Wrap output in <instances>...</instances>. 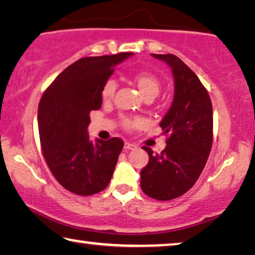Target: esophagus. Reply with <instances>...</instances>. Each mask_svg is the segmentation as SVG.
<instances>
[{
  "label": "esophagus",
  "mask_w": 255,
  "mask_h": 255,
  "mask_svg": "<svg viewBox=\"0 0 255 255\" xmlns=\"http://www.w3.org/2000/svg\"><path fill=\"white\" fill-rule=\"evenodd\" d=\"M125 148H126V149H135L136 145L129 143V141H126V143H125Z\"/></svg>",
  "instance_id": "1"
}]
</instances>
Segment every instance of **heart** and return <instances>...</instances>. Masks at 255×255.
I'll use <instances>...</instances> for the list:
<instances>
[{
  "label": "heart",
  "instance_id": "b5f03b06",
  "mask_svg": "<svg viewBox=\"0 0 255 255\" xmlns=\"http://www.w3.org/2000/svg\"><path fill=\"white\" fill-rule=\"evenodd\" d=\"M133 81H135L137 88L144 99L148 97L156 98L157 94L159 93V90H161V83H159L157 77L147 72L137 73L136 75H133ZM116 89H117V82L112 79L108 80L102 89L103 99L105 100H110V99H112V97L115 96ZM138 124H139V120L138 119L132 120V122L131 120H125V125L128 128L136 126Z\"/></svg>",
  "mask_w": 255,
  "mask_h": 255
}]
</instances>
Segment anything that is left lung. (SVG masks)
I'll return each mask as SVG.
<instances>
[{
	"instance_id": "8db88e82",
	"label": "left lung",
	"mask_w": 255,
	"mask_h": 255,
	"mask_svg": "<svg viewBox=\"0 0 255 255\" xmlns=\"http://www.w3.org/2000/svg\"><path fill=\"white\" fill-rule=\"evenodd\" d=\"M171 67L174 96L169 111L159 123L166 147L153 154L140 171V188L156 200H171L192 188L208 159L213 145V106L200 80L179 57L172 54H152Z\"/></svg>"
}]
</instances>
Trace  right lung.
Listing matches in <instances>:
<instances>
[{
    "label": "right lung",
    "instance_id": "obj_1",
    "mask_svg": "<svg viewBox=\"0 0 255 255\" xmlns=\"http://www.w3.org/2000/svg\"><path fill=\"white\" fill-rule=\"evenodd\" d=\"M132 53L84 57L56 77L38 107L42 154L60 185L79 196L106 189L114 174L124 141L90 140V112L102 105V89L116 65Z\"/></svg>",
    "mask_w": 255,
    "mask_h": 255
}]
</instances>
